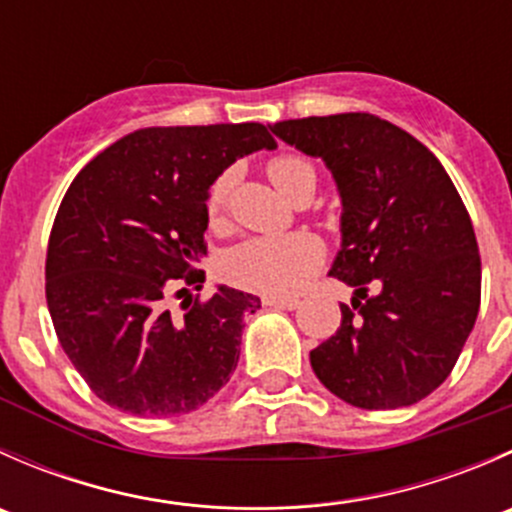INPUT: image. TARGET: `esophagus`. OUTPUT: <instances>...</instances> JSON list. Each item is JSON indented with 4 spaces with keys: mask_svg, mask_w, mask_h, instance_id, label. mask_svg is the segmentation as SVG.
<instances>
[{
    "mask_svg": "<svg viewBox=\"0 0 512 512\" xmlns=\"http://www.w3.org/2000/svg\"><path fill=\"white\" fill-rule=\"evenodd\" d=\"M262 304L265 307H275V309H297L299 299H282V297H262Z\"/></svg>",
    "mask_w": 512,
    "mask_h": 512,
    "instance_id": "1",
    "label": "esophagus"
}]
</instances>
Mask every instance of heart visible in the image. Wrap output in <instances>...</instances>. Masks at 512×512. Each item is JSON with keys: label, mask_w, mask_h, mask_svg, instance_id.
<instances>
[{"label": "heart", "mask_w": 512, "mask_h": 512, "mask_svg": "<svg viewBox=\"0 0 512 512\" xmlns=\"http://www.w3.org/2000/svg\"><path fill=\"white\" fill-rule=\"evenodd\" d=\"M267 175L287 200H294L302 193L304 185L317 180L312 165L297 156L270 160ZM227 195H230V175H220L210 185L208 200H205V213L213 225L223 220ZM322 260V242L312 235H304V232L285 237H252V240H245L227 252L223 260V275L227 282L250 289V292L287 297V294L299 292L312 280Z\"/></svg>", "instance_id": "heart-1"}]
</instances>
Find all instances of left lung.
<instances>
[{
    "mask_svg": "<svg viewBox=\"0 0 512 512\" xmlns=\"http://www.w3.org/2000/svg\"><path fill=\"white\" fill-rule=\"evenodd\" d=\"M270 131L322 158L342 198L329 275L354 297L352 307L339 304L337 334L309 354L314 374L359 409L426 399L456 366L480 307L478 242L456 185L421 141L374 113L297 118Z\"/></svg>",
    "mask_w": 512,
    "mask_h": 512,
    "instance_id": "1",
    "label": "left lung"
}]
</instances>
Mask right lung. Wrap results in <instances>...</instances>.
I'll list each match as a JSON object with an SVG mask.
<instances>
[{
  "label": "right lung",
  "mask_w": 512,
  "mask_h": 512,
  "mask_svg": "<svg viewBox=\"0 0 512 512\" xmlns=\"http://www.w3.org/2000/svg\"><path fill=\"white\" fill-rule=\"evenodd\" d=\"M262 148H277L262 123L138 128L66 190L46 250V304L71 364L113 409L190 414L230 381L242 319L260 297L218 285L180 317L165 299L205 280L193 265L205 255L210 185Z\"/></svg>",
  "instance_id": "right-lung-1"
}]
</instances>
